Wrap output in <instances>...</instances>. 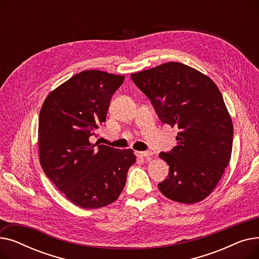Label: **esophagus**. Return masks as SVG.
<instances>
[{"label": "esophagus", "mask_w": 259, "mask_h": 259, "mask_svg": "<svg viewBox=\"0 0 259 259\" xmlns=\"http://www.w3.org/2000/svg\"><path fill=\"white\" fill-rule=\"evenodd\" d=\"M137 155L139 157H146V158H149L151 155H152V152L150 151H138L137 152Z\"/></svg>", "instance_id": "34e87169"}]
</instances>
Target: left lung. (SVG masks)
<instances>
[{
  "mask_svg": "<svg viewBox=\"0 0 259 259\" xmlns=\"http://www.w3.org/2000/svg\"><path fill=\"white\" fill-rule=\"evenodd\" d=\"M159 119L179 129L176 146L159 157L169 165L160 192L171 200L195 203L208 197L228 166L233 124L214 81L178 62L132 73Z\"/></svg>",
  "mask_w": 259,
  "mask_h": 259,
  "instance_id": "obj_1",
  "label": "left lung"
}]
</instances>
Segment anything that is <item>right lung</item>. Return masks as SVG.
Segmentation results:
<instances>
[{"label":"right lung","instance_id":"right-lung-1","mask_svg":"<svg viewBox=\"0 0 259 259\" xmlns=\"http://www.w3.org/2000/svg\"><path fill=\"white\" fill-rule=\"evenodd\" d=\"M124 79V75L84 70L52 90L40 108L39 164L77 207L97 209L116 200L137 160L132 149L117 150L89 141L106 121L112 95Z\"/></svg>","mask_w":259,"mask_h":259}]
</instances>
